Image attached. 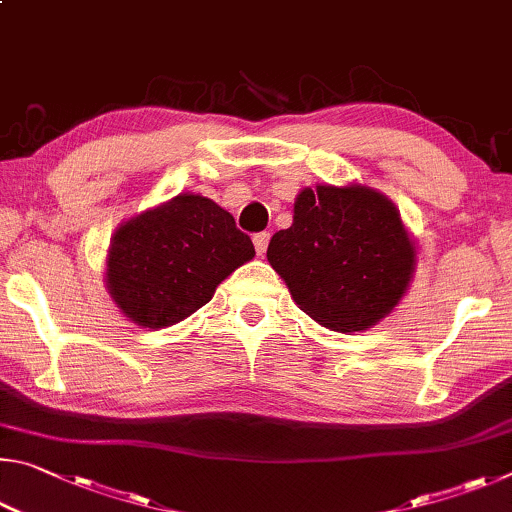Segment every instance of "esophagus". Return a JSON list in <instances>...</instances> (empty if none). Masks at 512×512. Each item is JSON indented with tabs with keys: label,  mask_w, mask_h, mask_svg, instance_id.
I'll return each mask as SVG.
<instances>
[{
	"label": "esophagus",
	"mask_w": 512,
	"mask_h": 512,
	"mask_svg": "<svg viewBox=\"0 0 512 512\" xmlns=\"http://www.w3.org/2000/svg\"><path fill=\"white\" fill-rule=\"evenodd\" d=\"M268 239H271V235H268V232H257V235L253 237V244H255L257 255H264V253H266Z\"/></svg>",
	"instance_id": "34e87169"
}]
</instances>
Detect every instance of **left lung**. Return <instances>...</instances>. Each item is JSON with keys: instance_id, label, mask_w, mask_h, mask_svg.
<instances>
[{"instance_id": "1", "label": "left lung", "mask_w": 512, "mask_h": 512, "mask_svg": "<svg viewBox=\"0 0 512 512\" xmlns=\"http://www.w3.org/2000/svg\"><path fill=\"white\" fill-rule=\"evenodd\" d=\"M296 305L334 332H361L409 289L415 246L397 207L363 185L302 189L291 228L266 250Z\"/></svg>"}]
</instances>
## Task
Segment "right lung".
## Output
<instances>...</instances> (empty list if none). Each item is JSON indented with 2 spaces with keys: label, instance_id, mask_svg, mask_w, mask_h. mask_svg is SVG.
<instances>
[{
  "label": "right lung",
  "instance_id": "1",
  "mask_svg": "<svg viewBox=\"0 0 512 512\" xmlns=\"http://www.w3.org/2000/svg\"><path fill=\"white\" fill-rule=\"evenodd\" d=\"M255 257L230 212L180 194L121 223L110 241L106 287L133 323L162 329L212 300L235 268Z\"/></svg>",
  "mask_w": 512,
  "mask_h": 512
}]
</instances>
